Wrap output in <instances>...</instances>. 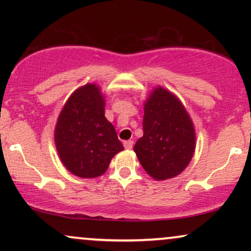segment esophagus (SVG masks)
Instances as JSON below:
<instances>
[{
  "label": "esophagus",
  "instance_id": "obj_1",
  "mask_svg": "<svg viewBox=\"0 0 251 251\" xmlns=\"http://www.w3.org/2000/svg\"><path fill=\"white\" fill-rule=\"evenodd\" d=\"M123 145H125L126 150H131L132 145H133V142H132V140H126V142L123 143Z\"/></svg>",
  "mask_w": 251,
  "mask_h": 251
}]
</instances>
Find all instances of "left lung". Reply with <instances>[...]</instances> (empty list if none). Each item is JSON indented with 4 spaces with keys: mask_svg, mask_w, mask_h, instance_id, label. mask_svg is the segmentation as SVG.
<instances>
[{
    "mask_svg": "<svg viewBox=\"0 0 251 251\" xmlns=\"http://www.w3.org/2000/svg\"><path fill=\"white\" fill-rule=\"evenodd\" d=\"M142 138L133 147L144 170L155 180L183 173L195 151V129L179 98L156 87L144 102Z\"/></svg>",
    "mask_w": 251,
    "mask_h": 251,
    "instance_id": "left-lung-1",
    "label": "left lung"
}]
</instances>
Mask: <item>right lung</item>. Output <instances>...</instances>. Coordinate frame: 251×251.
I'll return each mask as SVG.
<instances>
[{
    "label": "right lung",
    "mask_w": 251,
    "mask_h": 251,
    "mask_svg": "<svg viewBox=\"0 0 251 251\" xmlns=\"http://www.w3.org/2000/svg\"><path fill=\"white\" fill-rule=\"evenodd\" d=\"M54 144L61 163L81 178L101 176L125 150L105 118V98L97 84L82 85L70 96L58 116Z\"/></svg>",
    "instance_id": "add662e5"
}]
</instances>
